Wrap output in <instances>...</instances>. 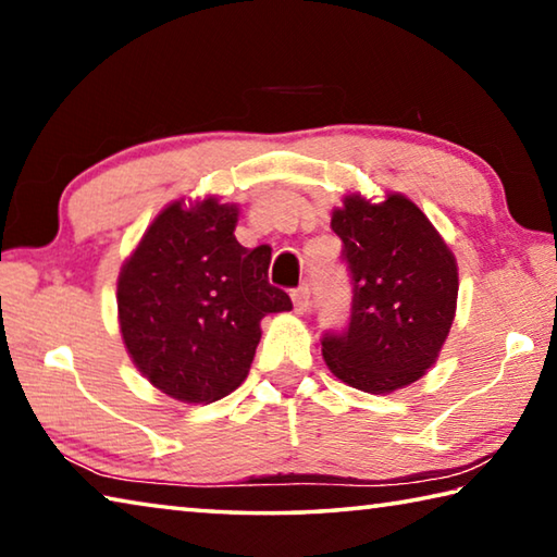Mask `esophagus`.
Wrapping results in <instances>:
<instances>
[{"mask_svg": "<svg viewBox=\"0 0 557 557\" xmlns=\"http://www.w3.org/2000/svg\"><path fill=\"white\" fill-rule=\"evenodd\" d=\"M292 305H295L297 314H307L309 305H312V292H309L307 285H301V287L292 292Z\"/></svg>", "mask_w": 557, "mask_h": 557, "instance_id": "34e87169", "label": "esophagus"}]
</instances>
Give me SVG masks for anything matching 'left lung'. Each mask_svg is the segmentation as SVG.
<instances>
[{"label": "left lung", "instance_id": "obj_1", "mask_svg": "<svg viewBox=\"0 0 557 557\" xmlns=\"http://www.w3.org/2000/svg\"><path fill=\"white\" fill-rule=\"evenodd\" d=\"M351 270V322L324 334L322 356L338 381L385 395L420 381L437 361L457 312L455 252L408 196L373 203L344 196L332 211Z\"/></svg>", "mask_w": 557, "mask_h": 557}]
</instances>
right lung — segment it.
Here are the masks:
<instances>
[{"label":"right lung","instance_id":"add662e5","mask_svg":"<svg viewBox=\"0 0 557 557\" xmlns=\"http://www.w3.org/2000/svg\"><path fill=\"white\" fill-rule=\"evenodd\" d=\"M238 206L215 196L159 211L117 275V322L132 363L178 403H213L250 371L265 314L289 312L268 282L270 248L235 240Z\"/></svg>","mask_w":557,"mask_h":557}]
</instances>
